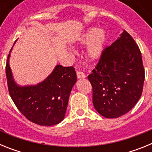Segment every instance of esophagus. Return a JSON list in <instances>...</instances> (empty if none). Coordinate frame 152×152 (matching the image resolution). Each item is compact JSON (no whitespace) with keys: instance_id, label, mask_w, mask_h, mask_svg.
Segmentation results:
<instances>
[{"instance_id":"obj_1","label":"esophagus","mask_w":152,"mask_h":152,"mask_svg":"<svg viewBox=\"0 0 152 152\" xmlns=\"http://www.w3.org/2000/svg\"><path fill=\"white\" fill-rule=\"evenodd\" d=\"M77 78H84V77H86V75H84V73L83 72H80V71H77Z\"/></svg>"}]
</instances>
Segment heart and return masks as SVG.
Listing matches in <instances>:
<instances>
[{
    "label": "heart",
    "instance_id": "1",
    "mask_svg": "<svg viewBox=\"0 0 152 152\" xmlns=\"http://www.w3.org/2000/svg\"><path fill=\"white\" fill-rule=\"evenodd\" d=\"M106 33L103 29L91 28L80 39V43L83 45L90 44L88 49V56L90 59L96 60L101 56L106 42Z\"/></svg>",
    "mask_w": 152,
    "mask_h": 152
}]
</instances>
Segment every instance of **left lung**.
Listing matches in <instances>:
<instances>
[{
    "label": "left lung",
    "instance_id": "8db88e82",
    "mask_svg": "<svg viewBox=\"0 0 152 152\" xmlns=\"http://www.w3.org/2000/svg\"><path fill=\"white\" fill-rule=\"evenodd\" d=\"M93 103L106 118H117L130 111L141 97L145 80L142 54L126 30L106 47L95 69L88 77Z\"/></svg>",
    "mask_w": 152,
    "mask_h": 152
}]
</instances>
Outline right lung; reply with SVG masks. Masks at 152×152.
I'll use <instances>...</instances> for the list:
<instances>
[{
    "mask_svg": "<svg viewBox=\"0 0 152 152\" xmlns=\"http://www.w3.org/2000/svg\"><path fill=\"white\" fill-rule=\"evenodd\" d=\"M9 58L10 54L6 64L8 91L17 109L36 124L53 126L59 123L64 119L70 93L77 80L75 68L58 64L40 84L20 87L12 77Z\"/></svg>",
    "mask_w": 152,
    "mask_h": 152,
    "instance_id": "right-lung-1",
    "label": "right lung"
}]
</instances>
